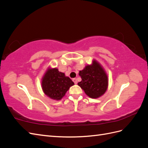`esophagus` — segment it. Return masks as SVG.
I'll return each instance as SVG.
<instances>
[{"mask_svg": "<svg viewBox=\"0 0 148 148\" xmlns=\"http://www.w3.org/2000/svg\"><path fill=\"white\" fill-rule=\"evenodd\" d=\"M72 80H73V82H74L75 84H77L78 81H77V78H73Z\"/></svg>", "mask_w": 148, "mask_h": 148, "instance_id": "obj_1", "label": "esophagus"}]
</instances>
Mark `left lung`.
I'll list each match as a JSON object with an SVG mask.
<instances>
[{"instance_id":"8db88e82","label":"left lung","mask_w":148,"mask_h":148,"mask_svg":"<svg viewBox=\"0 0 148 148\" xmlns=\"http://www.w3.org/2000/svg\"><path fill=\"white\" fill-rule=\"evenodd\" d=\"M82 81L78 83L85 94L92 99L102 96L106 92L109 79L103 66L96 60L93 59L91 65L85 66L79 71Z\"/></svg>"}]
</instances>
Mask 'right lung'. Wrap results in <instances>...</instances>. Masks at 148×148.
Segmentation results:
<instances>
[{
    "mask_svg": "<svg viewBox=\"0 0 148 148\" xmlns=\"http://www.w3.org/2000/svg\"><path fill=\"white\" fill-rule=\"evenodd\" d=\"M73 85L74 83L71 79L57 68L48 67L41 79V87L44 93L53 100L62 99Z\"/></svg>",
    "mask_w": 148,
    "mask_h": 148,
    "instance_id": "obj_1",
    "label": "right lung"
}]
</instances>
